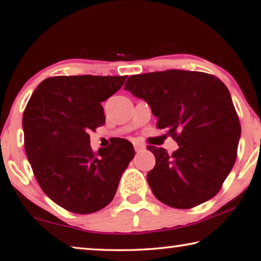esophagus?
Instances as JSON below:
<instances>
[{
    "mask_svg": "<svg viewBox=\"0 0 261 261\" xmlns=\"http://www.w3.org/2000/svg\"><path fill=\"white\" fill-rule=\"evenodd\" d=\"M135 149H136V152H140L141 149H144L145 148V145H143V144H140V143H135Z\"/></svg>",
    "mask_w": 261,
    "mask_h": 261,
    "instance_id": "esophagus-1",
    "label": "esophagus"
}]
</instances>
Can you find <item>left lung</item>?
Returning a JSON list of instances; mask_svg holds the SVG:
<instances>
[{
  "label": "left lung",
  "mask_w": 261,
  "mask_h": 261,
  "mask_svg": "<svg viewBox=\"0 0 261 261\" xmlns=\"http://www.w3.org/2000/svg\"><path fill=\"white\" fill-rule=\"evenodd\" d=\"M124 90L146 101L179 148L147 146L155 166L147 182L159 200L191 208L220 191L236 161L241 124L227 86L212 74L166 70L135 74Z\"/></svg>",
  "instance_id": "8db88e82"
}]
</instances>
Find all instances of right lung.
<instances>
[{"instance_id": "add662e5", "label": "right lung", "mask_w": 261, "mask_h": 261, "mask_svg": "<svg viewBox=\"0 0 261 261\" xmlns=\"http://www.w3.org/2000/svg\"><path fill=\"white\" fill-rule=\"evenodd\" d=\"M126 76H57L35 88L23 115L25 151L42 191L63 208L90 214L107 206L135 156L118 138L94 154L88 132L106 122L101 102Z\"/></svg>"}]
</instances>
